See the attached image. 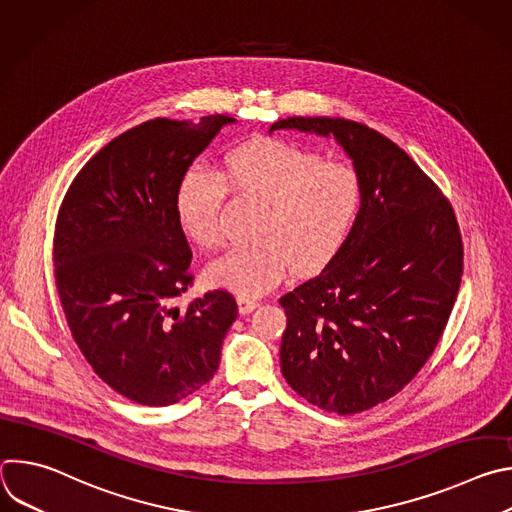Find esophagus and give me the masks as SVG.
I'll return each instance as SVG.
<instances>
[{
    "mask_svg": "<svg viewBox=\"0 0 512 512\" xmlns=\"http://www.w3.org/2000/svg\"><path fill=\"white\" fill-rule=\"evenodd\" d=\"M237 304H239V312L241 314H249V312H253L259 306V302L255 298H249V296H239Z\"/></svg>",
    "mask_w": 512,
    "mask_h": 512,
    "instance_id": "1",
    "label": "esophagus"
}]
</instances>
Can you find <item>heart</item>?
I'll list each match as a JSON object with an SVG mask.
<instances>
[{
  "label": "heart",
  "mask_w": 512,
  "mask_h": 512,
  "mask_svg": "<svg viewBox=\"0 0 512 512\" xmlns=\"http://www.w3.org/2000/svg\"><path fill=\"white\" fill-rule=\"evenodd\" d=\"M227 188L265 202L255 241L229 249L208 267L214 285L241 296L263 294L289 267L298 275L326 267L348 241L364 202L362 176L350 164L328 162L281 139L245 143L225 156L221 174L196 164L178 186V221L204 249L225 241Z\"/></svg>",
  "instance_id": "1"
}]
</instances>
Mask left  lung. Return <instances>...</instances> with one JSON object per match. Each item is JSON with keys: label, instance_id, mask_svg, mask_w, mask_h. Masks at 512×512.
I'll return each instance as SVG.
<instances>
[{"label": "left lung", "instance_id": "8db88e82", "mask_svg": "<svg viewBox=\"0 0 512 512\" xmlns=\"http://www.w3.org/2000/svg\"><path fill=\"white\" fill-rule=\"evenodd\" d=\"M275 129L332 135L364 182L348 241L320 275L279 298L281 373L338 415L397 395L440 342L464 269L450 200L389 137L340 117H287Z\"/></svg>", "mask_w": 512, "mask_h": 512}]
</instances>
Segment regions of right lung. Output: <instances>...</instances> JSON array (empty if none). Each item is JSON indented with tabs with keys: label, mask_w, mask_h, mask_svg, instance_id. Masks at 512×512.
Returning <instances> with one entry per match:
<instances>
[{
	"label": "right lung",
	"mask_w": 512,
	"mask_h": 512,
	"mask_svg": "<svg viewBox=\"0 0 512 512\" xmlns=\"http://www.w3.org/2000/svg\"><path fill=\"white\" fill-rule=\"evenodd\" d=\"M229 115L152 119L109 141L58 208L54 281L72 340L125 399L166 407L206 385L237 318L225 289L178 308L192 251L176 212L190 164Z\"/></svg>",
	"instance_id": "1"
}]
</instances>
